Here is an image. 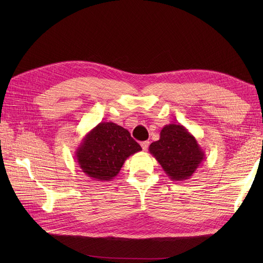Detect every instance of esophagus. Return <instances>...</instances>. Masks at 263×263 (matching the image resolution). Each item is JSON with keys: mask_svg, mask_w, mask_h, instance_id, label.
I'll return each mask as SVG.
<instances>
[{"mask_svg": "<svg viewBox=\"0 0 263 263\" xmlns=\"http://www.w3.org/2000/svg\"><path fill=\"white\" fill-rule=\"evenodd\" d=\"M141 146H142V148H143V150H147L148 149V146H149V142L148 141H145V142H142L141 143Z\"/></svg>", "mask_w": 263, "mask_h": 263, "instance_id": "esophagus-1", "label": "esophagus"}]
</instances>
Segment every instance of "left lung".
I'll list each match as a JSON object with an SVG mask.
<instances>
[{
    "instance_id": "8db88e82",
    "label": "left lung",
    "mask_w": 263,
    "mask_h": 263,
    "mask_svg": "<svg viewBox=\"0 0 263 263\" xmlns=\"http://www.w3.org/2000/svg\"><path fill=\"white\" fill-rule=\"evenodd\" d=\"M149 153L173 181L187 180L205 159L195 137L180 123L163 127L160 140L149 146Z\"/></svg>"
}]
</instances>
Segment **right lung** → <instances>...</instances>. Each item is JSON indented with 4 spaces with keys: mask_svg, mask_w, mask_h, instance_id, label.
Instances as JSON below:
<instances>
[{
    "mask_svg": "<svg viewBox=\"0 0 263 263\" xmlns=\"http://www.w3.org/2000/svg\"><path fill=\"white\" fill-rule=\"evenodd\" d=\"M128 130L114 122H100L77 148L76 159L82 172L96 181H110L130 156L139 153Z\"/></svg>",
    "mask_w": 263,
    "mask_h": 263,
    "instance_id": "right-lung-1",
    "label": "right lung"
}]
</instances>
